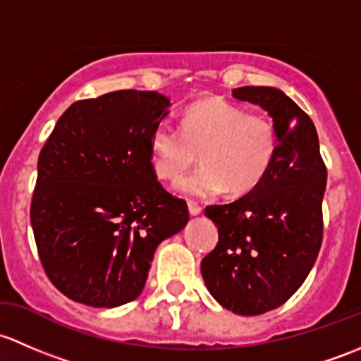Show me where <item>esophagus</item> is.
<instances>
[{
  "mask_svg": "<svg viewBox=\"0 0 361 361\" xmlns=\"http://www.w3.org/2000/svg\"><path fill=\"white\" fill-rule=\"evenodd\" d=\"M188 208H189V214H191V215H200V214H202V207H200L198 203L189 202L188 203Z\"/></svg>",
  "mask_w": 361,
  "mask_h": 361,
  "instance_id": "esophagus-1",
  "label": "esophagus"
}]
</instances>
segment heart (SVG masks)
<instances>
[{"instance_id": "heart-1", "label": "heart", "mask_w": 361, "mask_h": 361, "mask_svg": "<svg viewBox=\"0 0 361 361\" xmlns=\"http://www.w3.org/2000/svg\"><path fill=\"white\" fill-rule=\"evenodd\" d=\"M153 166L161 179L179 180L196 161L203 166L179 184L189 196L250 192L269 172L280 133L273 118L248 113L221 97L191 104L182 114L180 132L159 123L151 133Z\"/></svg>"}]
</instances>
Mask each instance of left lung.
Returning <instances> with one entry per match:
<instances>
[{"mask_svg":"<svg viewBox=\"0 0 361 361\" xmlns=\"http://www.w3.org/2000/svg\"><path fill=\"white\" fill-rule=\"evenodd\" d=\"M233 97L269 113L280 147L257 188L228 205L205 208L219 241L202 261V276L222 307L255 317L287 302L317 261L326 166L313 121L283 92L241 87Z\"/></svg>","mask_w":361,"mask_h":361,"instance_id":"1","label":"left lung"}]
</instances>
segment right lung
<instances>
[{"label":"right lung","instance_id":"right-lung-1","mask_svg":"<svg viewBox=\"0 0 361 361\" xmlns=\"http://www.w3.org/2000/svg\"><path fill=\"white\" fill-rule=\"evenodd\" d=\"M169 106L139 90L78 100L44 142L31 226L44 273L71 300L116 307L137 299L156 247L188 224V205L163 189L151 163V133Z\"/></svg>","mask_w":361,"mask_h":361}]
</instances>
